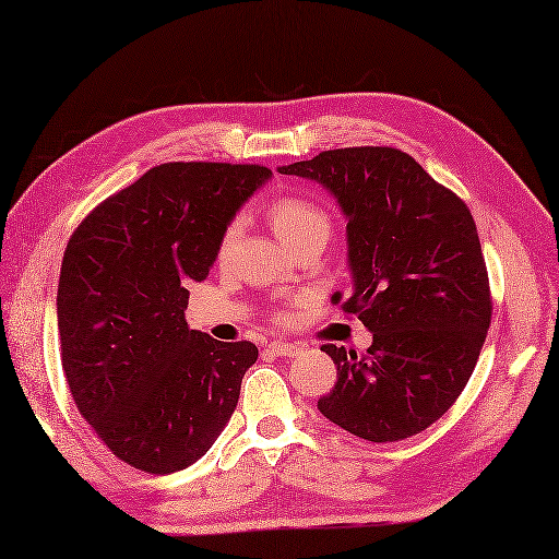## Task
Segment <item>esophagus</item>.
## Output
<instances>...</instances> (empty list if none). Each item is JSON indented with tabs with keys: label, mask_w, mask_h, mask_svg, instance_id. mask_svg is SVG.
Instances as JSON below:
<instances>
[{
	"label": "esophagus",
	"mask_w": 559,
	"mask_h": 559,
	"mask_svg": "<svg viewBox=\"0 0 559 559\" xmlns=\"http://www.w3.org/2000/svg\"><path fill=\"white\" fill-rule=\"evenodd\" d=\"M269 350H273L276 355H300L305 353V346H300V343H286V341H271L269 343Z\"/></svg>",
	"instance_id": "esophagus-1"
}]
</instances>
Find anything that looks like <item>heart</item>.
<instances>
[{"label": "heart", "instance_id": "obj_1", "mask_svg": "<svg viewBox=\"0 0 559 559\" xmlns=\"http://www.w3.org/2000/svg\"><path fill=\"white\" fill-rule=\"evenodd\" d=\"M271 228L290 249H298L307 242H326L331 235V213L319 201L302 194H281L269 206ZM240 235V223L233 221L225 225L218 240L216 259L228 261L233 247Z\"/></svg>", "mask_w": 559, "mask_h": 559}]
</instances>
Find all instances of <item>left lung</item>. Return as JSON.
Masks as SVG:
<instances>
[{
  "mask_svg": "<svg viewBox=\"0 0 559 559\" xmlns=\"http://www.w3.org/2000/svg\"><path fill=\"white\" fill-rule=\"evenodd\" d=\"M281 173L310 177L338 199L353 290L331 302L372 331L365 355L324 343L338 379L319 411L367 442L427 430L468 384L492 319L466 201L391 146L322 151Z\"/></svg>",
  "mask_w": 559,
  "mask_h": 559,
  "instance_id": "obj_1",
  "label": "left lung"
}]
</instances>
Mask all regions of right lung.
I'll use <instances>...</instances> for the list:
<instances>
[{"mask_svg": "<svg viewBox=\"0 0 559 559\" xmlns=\"http://www.w3.org/2000/svg\"><path fill=\"white\" fill-rule=\"evenodd\" d=\"M264 165L163 163L71 233L57 288L62 370L79 413L117 459L153 476L211 449L257 362L252 341L189 329L187 286L204 281Z\"/></svg>", "mask_w": 559, "mask_h": 559, "instance_id": "add662e5", "label": "right lung"}]
</instances>
